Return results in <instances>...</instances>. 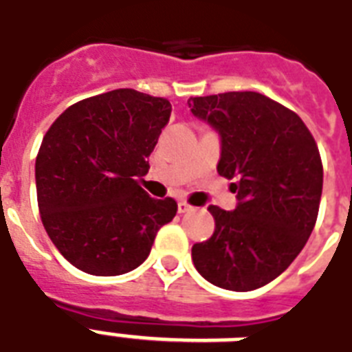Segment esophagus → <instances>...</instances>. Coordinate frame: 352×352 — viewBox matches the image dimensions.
I'll list each match as a JSON object with an SVG mask.
<instances>
[{
    "label": "esophagus",
    "mask_w": 352,
    "mask_h": 352,
    "mask_svg": "<svg viewBox=\"0 0 352 352\" xmlns=\"http://www.w3.org/2000/svg\"><path fill=\"white\" fill-rule=\"evenodd\" d=\"M192 206L188 203H184V201H181V203L177 204V212H179V214H186V212H192Z\"/></svg>",
    "instance_id": "esophagus-1"
}]
</instances>
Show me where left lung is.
<instances>
[{
	"label": "left lung",
	"mask_w": 352,
	"mask_h": 352,
	"mask_svg": "<svg viewBox=\"0 0 352 352\" xmlns=\"http://www.w3.org/2000/svg\"><path fill=\"white\" fill-rule=\"evenodd\" d=\"M193 117L221 138L219 175L234 179L232 212L210 204L215 232L192 248L206 281L234 292L270 283L303 250L322 199L320 151L296 113L254 91L195 96Z\"/></svg>",
	"instance_id": "8db88e82"
}]
</instances>
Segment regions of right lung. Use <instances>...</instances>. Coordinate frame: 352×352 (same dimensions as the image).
<instances>
[{
    "label": "right lung",
    "instance_id": "obj_1",
    "mask_svg": "<svg viewBox=\"0 0 352 352\" xmlns=\"http://www.w3.org/2000/svg\"><path fill=\"white\" fill-rule=\"evenodd\" d=\"M171 115L166 98L115 89L67 107L36 157V192L60 254L82 272L120 276L142 265L173 199L138 186Z\"/></svg>",
    "mask_w": 352,
    "mask_h": 352
}]
</instances>
